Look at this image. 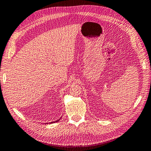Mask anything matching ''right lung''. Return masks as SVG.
Returning <instances> with one entry per match:
<instances>
[{"mask_svg":"<svg viewBox=\"0 0 151 151\" xmlns=\"http://www.w3.org/2000/svg\"><path fill=\"white\" fill-rule=\"evenodd\" d=\"M60 119H61V118H60V119H58V120H57V121H55V122H51L50 123H55V122H59Z\"/></svg>","mask_w":151,"mask_h":151,"instance_id":"add662e5","label":"right lung"}]
</instances>
